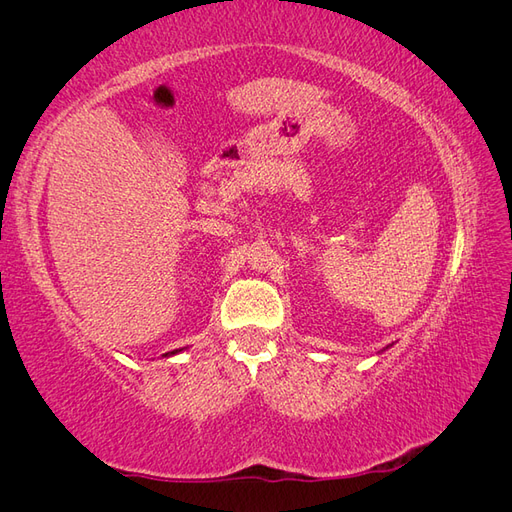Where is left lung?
I'll use <instances>...</instances> for the list:
<instances>
[{
  "label": "left lung",
  "instance_id": "1",
  "mask_svg": "<svg viewBox=\"0 0 512 512\" xmlns=\"http://www.w3.org/2000/svg\"><path fill=\"white\" fill-rule=\"evenodd\" d=\"M391 346H393V344H389V346H386V348H382V350H380V352H384V350H389V348H391Z\"/></svg>",
  "mask_w": 512,
  "mask_h": 512
}]
</instances>
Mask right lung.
<instances>
[{
	"label": "right lung",
	"mask_w": 512,
	"mask_h": 512,
	"mask_svg": "<svg viewBox=\"0 0 512 512\" xmlns=\"http://www.w3.org/2000/svg\"><path fill=\"white\" fill-rule=\"evenodd\" d=\"M179 352H183V348H179V350H173V352H166L164 356H173V354H179Z\"/></svg>",
	"instance_id": "right-lung-1"
}]
</instances>
